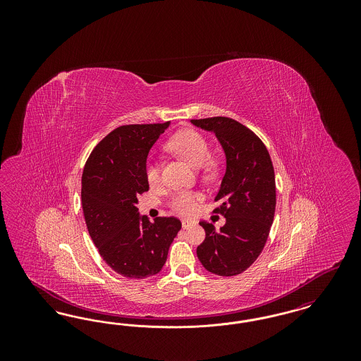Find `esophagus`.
Here are the masks:
<instances>
[{"mask_svg":"<svg viewBox=\"0 0 361 361\" xmlns=\"http://www.w3.org/2000/svg\"><path fill=\"white\" fill-rule=\"evenodd\" d=\"M181 224H183V228H184V230H187V228H189L190 226H193V222H192V221H188V219H184V221L181 222Z\"/></svg>","mask_w":361,"mask_h":361,"instance_id":"34e87169","label":"esophagus"}]
</instances>
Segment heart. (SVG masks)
Returning <instances> with one entry per match:
<instances>
[{
	"mask_svg": "<svg viewBox=\"0 0 361 361\" xmlns=\"http://www.w3.org/2000/svg\"><path fill=\"white\" fill-rule=\"evenodd\" d=\"M168 149L181 157L192 168H202L206 164V171L208 174L214 173V164L208 160L209 157V147L206 139L202 137L199 133L193 130H183L177 134H174L169 142ZM146 178L147 183L154 187L161 181L159 168L154 162H149L146 165ZM200 196L195 192L181 190L177 192L172 197L173 209L181 215H190L196 211L199 204Z\"/></svg>",
	"mask_w": 361,
	"mask_h": 361,
	"instance_id": "obj_1",
	"label": "heart"
}]
</instances>
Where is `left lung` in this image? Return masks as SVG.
<instances>
[{
  "mask_svg": "<svg viewBox=\"0 0 361 361\" xmlns=\"http://www.w3.org/2000/svg\"><path fill=\"white\" fill-rule=\"evenodd\" d=\"M190 123L218 137L226 155V173L215 202L226 224L219 230L200 222L206 240L196 249L208 272L240 275L262 252L274 224L276 208L275 171L261 139L234 119L216 116Z\"/></svg>",
  "mask_w": 361,
  "mask_h": 361,
  "instance_id": "left-lung-1",
  "label": "left lung"
}]
</instances>
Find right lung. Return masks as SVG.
I'll return each instance as SVG.
<instances>
[{
	"label": "right lung",
	"instance_id": "right-lung-1",
	"mask_svg": "<svg viewBox=\"0 0 361 361\" xmlns=\"http://www.w3.org/2000/svg\"><path fill=\"white\" fill-rule=\"evenodd\" d=\"M169 124L118 127L93 149L82 173L81 202L89 235L104 261L128 279L157 275L181 228L173 216L150 222L137 207V196L149 190L147 155Z\"/></svg>",
	"mask_w": 361,
	"mask_h": 361
}]
</instances>
